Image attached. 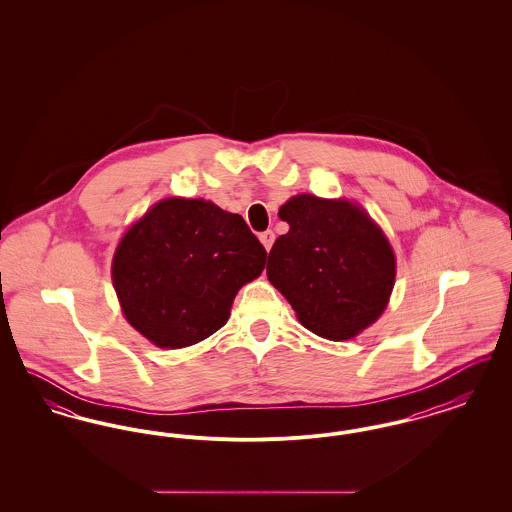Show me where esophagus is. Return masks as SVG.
Segmentation results:
<instances>
[{
	"label": "esophagus",
	"instance_id": "1",
	"mask_svg": "<svg viewBox=\"0 0 512 512\" xmlns=\"http://www.w3.org/2000/svg\"><path fill=\"white\" fill-rule=\"evenodd\" d=\"M259 240H261V244L265 245V249L270 251V247L274 244V232H272V230L261 232V234H259Z\"/></svg>",
	"mask_w": 512,
	"mask_h": 512
}]
</instances>
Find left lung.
<instances>
[{
  "instance_id": "obj_1",
  "label": "left lung",
  "mask_w": 512,
  "mask_h": 512,
  "mask_svg": "<svg viewBox=\"0 0 512 512\" xmlns=\"http://www.w3.org/2000/svg\"><path fill=\"white\" fill-rule=\"evenodd\" d=\"M288 234L268 253L267 276L299 322L328 340H349L386 309L395 257L382 230L345 199L301 194L280 207Z\"/></svg>"
}]
</instances>
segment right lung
<instances>
[{"label": "right lung", "mask_w": 512, "mask_h": 512, "mask_svg": "<svg viewBox=\"0 0 512 512\" xmlns=\"http://www.w3.org/2000/svg\"><path fill=\"white\" fill-rule=\"evenodd\" d=\"M267 251L240 215L203 199L153 205L121 240L113 286L126 320L159 347L180 349L226 324Z\"/></svg>", "instance_id": "1"}]
</instances>
